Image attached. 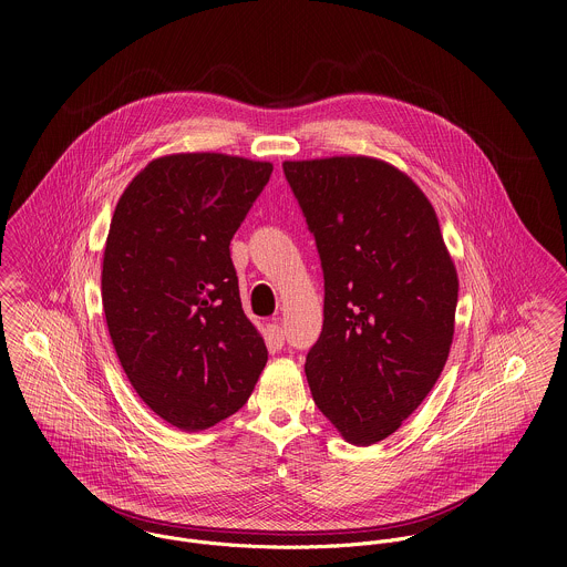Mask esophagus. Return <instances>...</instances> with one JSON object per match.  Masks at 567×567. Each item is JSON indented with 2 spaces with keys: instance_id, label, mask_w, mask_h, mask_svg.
<instances>
[{
  "instance_id": "obj_1",
  "label": "esophagus",
  "mask_w": 567,
  "mask_h": 567,
  "mask_svg": "<svg viewBox=\"0 0 567 567\" xmlns=\"http://www.w3.org/2000/svg\"><path fill=\"white\" fill-rule=\"evenodd\" d=\"M266 338H268L270 349H281L286 342V331L281 324L268 323L266 324Z\"/></svg>"
}]
</instances>
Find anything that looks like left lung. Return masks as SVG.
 I'll return each instance as SVG.
<instances>
[{
  "label": "left lung",
  "mask_w": 567,
  "mask_h": 567,
  "mask_svg": "<svg viewBox=\"0 0 567 567\" xmlns=\"http://www.w3.org/2000/svg\"><path fill=\"white\" fill-rule=\"evenodd\" d=\"M324 279L323 331L306 358L315 404L353 445L393 434L436 384L458 277L425 194L371 157L284 162Z\"/></svg>",
  "instance_id": "left-lung-1"
}]
</instances>
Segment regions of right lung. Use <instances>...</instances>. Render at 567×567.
Listing matches in <instances>:
<instances>
[{
	"label": "right lung",
	"mask_w": 567,
	"mask_h": 567,
	"mask_svg": "<svg viewBox=\"0 0 567 567\" xmlns=\"http://www.w3.org/2000/svg\"><path fill=\"white\" fill-rule=\"evenodd\" d=\"M270 174L272 163L220 153L167 155L117 200L102 261L104 317L128 382L178 430L238 412L266 367L229 244Z\"/></svg>",
	"instance_id": "right-lung-1"
}]
</instances>
